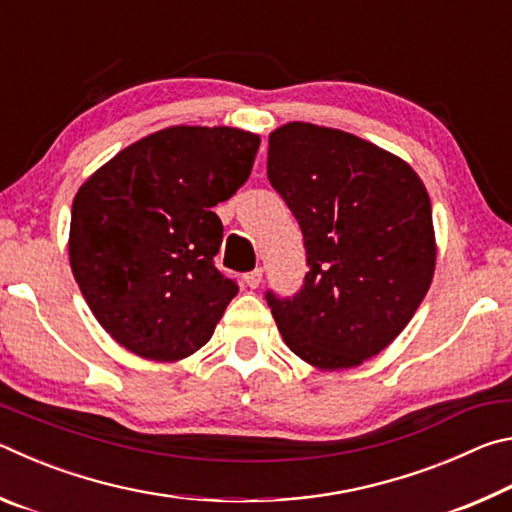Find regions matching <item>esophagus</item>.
I'll list each match as a JSON object with an SVG mask.
<instances>
[{"mask_svg": "<svg viewBox=\"0 0 512 512\" xmlns=\"http://www.w3.org/2000/svg\"><path fill=\"white\" fill-rule=\"evenodd\" d=\"M262 277H264V271L262 268H255V271H250L244 275V282L248 284L250 289H257L259 284H262Z\"/></svg>", "mask_w": 512, "mask_h": 512, "instance_id": "34e87169", "label": "esophagus"}]
</instances>
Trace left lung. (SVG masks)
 <instances>
[{
    "label": "left lung",
    "instance_id": "8db88e82",
    "mask_svg": "<svg viewBox=\"0 0 512 512\" xmlns=\"http://www.w3.org/2000/svg\"><path fill=\"white\" fill-rule=\"evenodd\" d=\"M266 171L296 216L309 266L293 298L266 291L277 329L311 366H359L409 325L429 291L427 189L397 155L305 121L271 133Z\"/></svg>",
    "mask_w": 512,
    "mask_h": 512
}]
</instances>
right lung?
<instances>
[{"label":"right lung","mask_w":512,"mask_h":512,"mask_svg":"<svg viewBox=\"0 0 512 512\" xmlns=\"http://www.w3.org/2000/svg\"><path fill=\"white\" fill-rule=\"evenodd\" d=\"M259 135L171 126L126 146L74 196L69 264L101 327L151 361L212 339L237 282L214 266V205L246 183Z\"/></svg>","instance_id":"right-lung-1"}]
</instances>
